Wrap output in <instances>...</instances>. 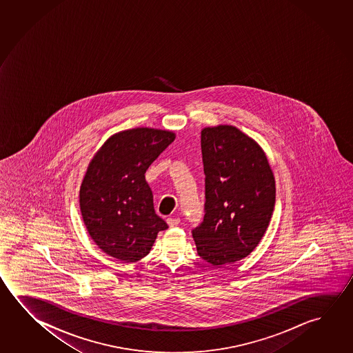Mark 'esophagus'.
Returning <instances> with one entry per match:
<instances>
[{"label":"esophagus","mask_w":353,"mask_h":353,"mask_svg":"<svg viewBox=\"0 0 353 353\" xmlns=\"http://www.w3.org/2000/svg\"><path fill=\"white\" fill-rule=\"evenodd\" d=\"M168 226H171V228H174V226L179 225V223H181V219L179 218H168Z\"/></svg>","instance_id":"34e87169"}]
</instances>
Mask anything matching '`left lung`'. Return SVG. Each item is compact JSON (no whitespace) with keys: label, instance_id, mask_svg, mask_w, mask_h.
I'll return each mask as SVG.
<instances>
[{"label":"left lung","instance_id":"left-lung-1","mask_svg":"<svg viewBox=\"0 0 353 353\" xmlns=\"http://www.w3.org/2000/svg\"><path fill=\"white\" fill-rule=\"evenodd\" d=\"M204 218L192 230L196 252L213 266L243 260L265 235L276 185L265 151L232 125L204 128Z\"/></svg>","mask_w":353,"mask_h":353}]
</instances>
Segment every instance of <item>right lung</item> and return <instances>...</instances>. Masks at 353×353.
I'll return each mask as SVG.
<instances>
[{
    "instance_id": "1",
    "label": "right lung",
    "mask_w": 353,
    "mask_h": 353,
    "mask_svg": "<svg viewBox=\"0 0 353 353\" xmlns=\"http://www.w3.org/2000/svg\"><path fill=\"white\" fill-rule=\"evenodd\" d=\"M176 135L134 128L112 135L93 157L80 188L87 232L103 252L137 262L150 252L168 226L154 209L145 172Z\"/></svg>"
}]
</instances>
